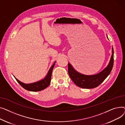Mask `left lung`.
<instances>
[{"mask_svg":"<svg viewBox=\"0 0 125 125\" xmlns=\"http://www.w3.org/2000/svg\"><path fill=\"white\" fill-rule=\"evenodd\" d=\"M114 49L112 48V55L111 60L107 67L98 74L94 75H85L77 72L73 68L72 66L68 63L69 75L77 86L82 88L90 89L97 87L111 73L114 65Z\"/></svg>","mask_w":125,"mask_h":125,"instance_id":"obj_1","label":"left lung"}]
</instances>
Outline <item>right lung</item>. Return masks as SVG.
Wrapping results in <instances>:
<instances>
[{
  "label": "right lung",
  "instance_id": "add662e5",
  "mask_svg": "<svg viewBox=\"0 0 125 125\" xmlns=\"http://www.w3.org/2000/svg\"><path fill=\"white\" fill-rule=\"evenodd\" d=\"M55 63V62L51 66L45 78L37 82L31 84H25L20 81L17 79H15L17 81V82L19 83V84L26 90L34 92L42 90L47 88L50 83L51 75H52V72L54 68Z\"/></svg>",
  "mask_w": 125,
  "mask_h": 125
}]
</instances>
